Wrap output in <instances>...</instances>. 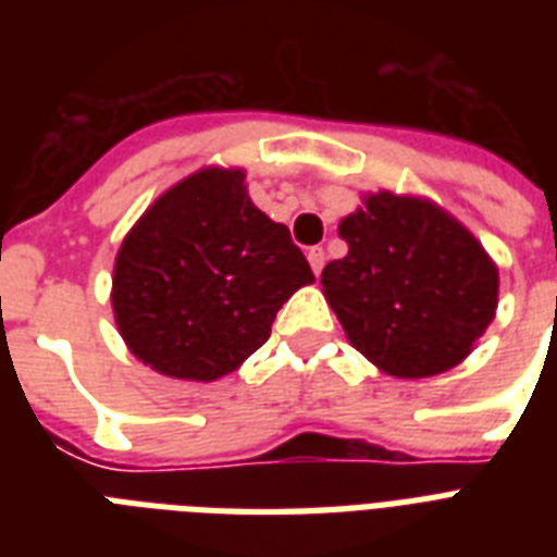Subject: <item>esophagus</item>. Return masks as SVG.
<instances>
[{"mask_svg": "<svg viewBox=\"0 0 557 557\" xmlns=\"http://www.w3.org/2000/svg\"><path fill=\"white\" fill-rule=\"evenodd\" d=\"M306 257H309V265H312L314 274H321L323 265H326V251H323L321 245H314V248H309V251H306Z\"/></svg>", "mask_w": 557, "mask_h": 557, "instance_id": "34e87169", "label": "esophagus"}]
</instances>
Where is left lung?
<instances>
[{
  "label": "left lung",
  "mask_w": 557,
  "mask_h": 557,
  "mask_svg": "<svg viewBox=\"0 0 557 557\" xmlns=\"http://www.w3.org/2000/svg\"><path fill=\"white\" fill-rule=\"evenodd\" d=\"M349 251L321 274L349 344L396 379L457 367L497 309V265L428 199L381 190L338 225Z\"/></svg>",
  "instance_id": "obj_1"
}]
</instances>
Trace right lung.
I'll list each match as a JSON object with an SVG mask.
<instances>
[{"instance_id":"right-lung-1","label":"right lung","mask_w":557,"mask_h":557,"mask_svg":"<svg viewBox=\"0 0 557 557\" xmlns=\"http://www.w3.org/2000/svg\"><path fill=\"white\" fill-rule=\"evenodd\" d=\"M312 280L288 227L253 208L243 170L208 168L161 193L126 234L112 309L138 361L213 381L269 341L280 306Z\"/></svg>"}]
</instances>
